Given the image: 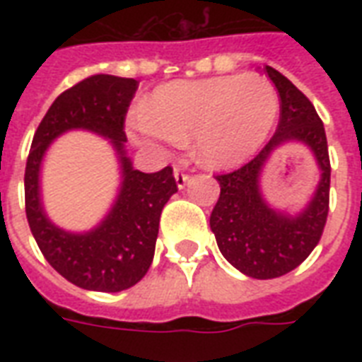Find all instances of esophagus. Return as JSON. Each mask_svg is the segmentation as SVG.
Listing matches in <instances>:
<instances>
[{
    "label": "esophagus",
    "instance_id": "obj_1",
    "mask_svg": "<svg viewBox=\"0 0 362 362\" xmlns=\"http://www.w3.org/2000/svg\"><path fill=\"white\" fill-rule=\"evenodd\" d=\"M175 178H176V186H178L182 189V187H186L187 180L192 178V175H189L187 170L182 169V167H176V169H175Z\"/></svg>",
    "mask_w": 362,
    "mask_h": 362
}]
</instances>
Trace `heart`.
<instances>
[{
    "label": "heart",
    "mask_w": 362,
    "mask_h": 362,
    "mask_svg": "<svg viewBox=\"0 0 362 362\" xmlns=\"http://www.w3.org/2000/svg\"><path fill=\"white\" fill-rule=\"evenodd\" d=\"M278 109L276 88L255 73L175 81L150 95L131 122V135L152 146H176L193 135L204 165L231 167L263 146Z\"/></svg>",
    "instance_id": "heart-1"
}]
</instances>
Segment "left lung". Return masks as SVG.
I'll use <instances>...</instances> for the list:
<instances>
[{
	"label": "left lung",
	"mask_w": 362,
	"mask_h": 362,
	"mask_svg": "<svg viewBox=\"0 0 362 362\" xmlns=\"http://www.w3.org/2000/svg\"><path fill=\"white\" fill-rule=\"evenodd\" d=\"M263 71L280 95V122L255 158L240 169L216 176L221 192L210 214V229L220 252L235 269L257 280H270L297 269L321 240L329 216L331 159L325 127L310 99L270 65ZM286 140L308 144L322 169L318 192L297 218L269 209L258 193L260 167L269 152Z\"/></svg>",
	"instance_id": "8db88e82"
}]
</instances>
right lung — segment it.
Masks as SVG:
<instances>
[{
  "label": "right lung",
  "mask_w": 362,
  "mask_h": 362,
  "mask_svg": "<svg viewBox=\"0 0 362 362\" xmlns=\"http://www.w3.org/2000/svg\"><path fill=\"white\" fill-rule=\"evenodd\" d=\"M139 82L112 75H92L59 93L37 127L25 163V216L37 246L50 267L71 284L90 291L118 293L142 280L152 264L159 216L178 192L173 167L141 173L125 158V116ZM67 129H90L113 139L121 153L119 201L98 230L71 235L46 220L38 201V167L47 144Z\"/></svg>",
  "instance_id": "1"
}]
</instances>
